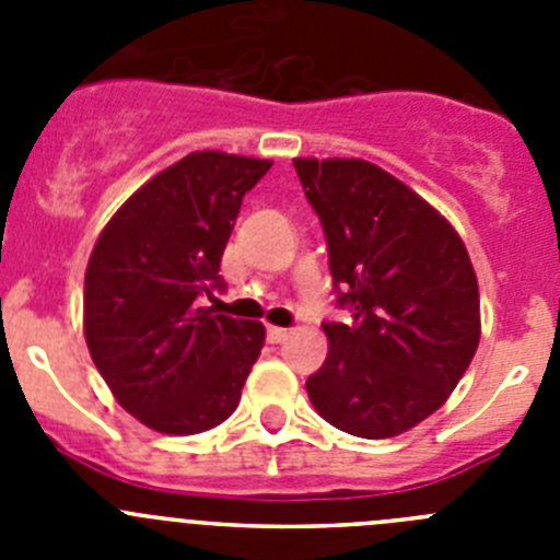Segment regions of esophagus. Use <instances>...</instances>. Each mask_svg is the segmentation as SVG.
Here are the masks:
<instances>
[{"instance_id":"esophagus-1","label":"esophagus","mask_w":560,"mask_h":560,"mask_svg":"<svg viewBox=\"0 0 560 560\" xmlns=\"http://www.w3.org/2000/svg\"><path fill=\"white\" fill-rule=\"evenodd\" d=\"M289 334H291L289 328H277V325H269V328H266V336H269L271 345H280V341H285L289 339Z\"/></svg>"}]
</instances>
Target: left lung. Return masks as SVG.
<instances>
[{
  "mask_svg": "<svg viewBox=\"0 0 560 560\" xmlns=\"http://www.w3.org/2000/svg\"><path fill=\"white\" fill-rule=\"evenodd\" d=\"M323 221L348 325L305 389L330 427L384 440L446 404L479 345V285L465 244L429 201L364 160H294Z\"/></svg>",
  "mask_w": 560,
  "mask_h": 560,
  "instance_id": "left-lung-1",
  "label": "left lung"
}]
</instances>
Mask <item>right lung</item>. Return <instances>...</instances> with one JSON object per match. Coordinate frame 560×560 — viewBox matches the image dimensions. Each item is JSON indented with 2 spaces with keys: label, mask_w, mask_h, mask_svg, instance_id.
Here are the masks:
<instances>
[{
  "label": "right lung",
  "mask_w": 560,
  "mask_h": 560,
  "mask_svg": "<svg viewBox=\"0 0 560 560\" xmlns=\"http://www.w3.org/2000/svg\"><path fill=\"white\" fill-rule=\"evenodd\" d=\"M269 160L196 151L114 212L83 280V334L128 415L162 434H199L235 412L266 328L201 296L224 291L221 255Z\"/></svg>",
  "instance_id": "obj_1"
}]
</instances>
